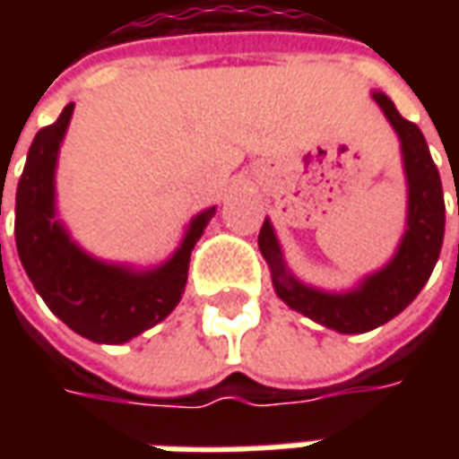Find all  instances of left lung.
Listing matches in <instances>:
<instances>
[{
  "instance_id": "obj_1",
  "label": "left lung",
  "mask_w": 459,
  "mask_h": 459,
  "mask_svg": "<svg viewBox=\"0 0 459 459\" xmlns=\"http://www.w3.org/2000/svg\"><path fill=\"white\" fill-rule=\"evenodd\" d=\"M371 98L401 140L405 186H408L405 230L394 258L384 268L359 280V285L351 290L329 292V290L312 288L292 275L270 219L263 221V229L258 233L260 253L268 263L275 295L290 309L305 315L322 327L334 329L339 334H364L401 315L418 298V292L430 278L435 263L440 258L445 236L443 184L430 150L425 144L423 132L418 130V125L401 117L394 100L385 93L374 91Z\"/></svg>"
}]
</instances>
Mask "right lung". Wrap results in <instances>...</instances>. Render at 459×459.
Wrapping results in <instances>:
<instances>
[{"instance_id":"add662e5","label":"right lung","mask_w":459,"mask_h":459,"mask_svg":"<svg viewBox=\"0 0 459 459\" xmlns=\"http://www.w3.org/2000/svg\"><path fill=\"white\" fill-rule=\"evenodd\" d=\"M74 103L36 132L16 186L14 236L19 260L48 309L75 334L98 344H125L160 325L179 305L196 240L216 213L209 206L184 230L179 248L154 268L108 263L83 250L58 219L56 167ZM2 216V194H0Z\"/></svg>"}]
</instances>
